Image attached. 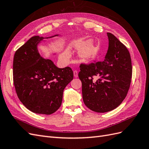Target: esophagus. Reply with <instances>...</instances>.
<instances>
[{"instance_id":"esophagus-1","label":"esophagus","mask_w":149,"mask_h":149,"mask_svg":"<svg viewBox=\"0 0 149 149\" xmlns=\"http://www.w3.org/2000/svg\"><path fill=\"white\" fill-rule=\"evenodd\" d=\"M73 74H74V76L75 78H77V77H78V71H73Z\"/></svg>"}]
</instances>
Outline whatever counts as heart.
<instances>
[{
	"mask_svg": "<svg viewBox=\"0 0 149 149\" xmlns=\"http://www.w3.org/2000/svg\"><path fill=\"white\" fill-rule=\"evenodd\" d=\"M71 48L79 49L78 56L85 61H89L93 59L95 55L96 47L93 41L89 40H77L71 44ZM70 52L65 49L60 54V58L61 61H66L70 58Z\"/></svg>",
	"mask_w": 149,
	"mask_h": 149,
	"instance_id": "obj_1",
	"label": "heart"
}]
</instances>
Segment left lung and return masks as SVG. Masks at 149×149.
<instances>
[{
  "label": "left lung",
  "instance_id": "obj_1",
  "mask_svg": "<svg viewBox=\"0 0 149 149\" xmlns=\"http://www.w3.org/2000/svg\"><path fill=\"white\" fill-rule=\"evenodd\" d=\"M109 47L104 60L81 64L78 76L82 83L84 104L96 112L118 107L127 96L132 78V62L127 48L115 36L107 33ZM97 76L96 81L93 80Z\"/></svg>",
  "mask_w": 149,
  "mask_h": 149
}]
</instances>
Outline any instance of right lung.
Wrapping results in <instances>:
<instances>
[{
    "mask_svg": "<svg viewBox=\"0 0 149 149\" xmlns=\"http://www.w3.org/2000/svg\"><path fill=\"white\" fill-rule=\"evenodd\" d=\"M58 36L61 35L33 36L17 49L13 57V84L18 97L36 114L49 115L59 109L64 89L73 79L71 68H59L38 52V45L46 42L45 39Z\"/></svg>",
    "mask_w": 149,
    "mask_h": 149,
    "instance_id": "obj_1",
    "label": "right lung"
}]
</instances>
